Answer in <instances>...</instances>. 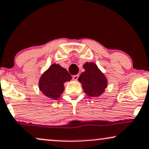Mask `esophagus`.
Here are the masks:
<instances>
[{"label": "esophagus", "mask_w": 149, "mask_h": 149, "mask_svg": "<svg viewBox=\"0 0 149 149\" xmlns=\"http://www.w3.org/2000/svg\"><path fill=\"white\" fill-rule=\"evenodd\" d=\"M78 77H79V75H78V74L74 75V76H73V80H75V81H76V80H78Z\"/></svg>", "instance_id": "obj_1"}]
</instances>
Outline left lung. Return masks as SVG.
<instances>
[{"mask_svg":"<svg viewBox=\"0 0 149 149\" xmlns=\"http://www.w3.org/2000/svg\"><path fill=\"white\" fill-rule=\"evenodd\" d=\"M83 68L85 71L80 74L78 81L82 84L84 92L92 97L101 96L107 87L106 77L94 62H86Z\"/></svg>","mask_w":149,"mask_h":149,"instance_id":"left-lung-1","label":"left lung"}]
</instances>
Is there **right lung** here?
Listing matches in <instances>:
<instances>
[{
  "mask_svg": "<svg viewBox=\"0 0 149 149\" xmlns=\"http://www.w3.org/2000/svg\"><path fill=\"white\" fill-rule=\"evenodd\" d=\"M71 78L67 69L58 64H53L41 76L39 90L48 98L57 100L64 92V83Z\"/></svg>",
  "mask_w": 149,
  "mask_h": 149,
  "instance_id": "right-lung-1",
  "label": "right lung"
}]
</instances>
